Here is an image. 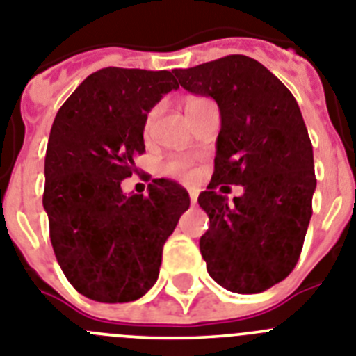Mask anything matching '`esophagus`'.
<instances>
[{
    "label": "esophagus",
    "instance_id": "esophagus-1",
    "mask_svg": "<svg viewBox=\"0 0 356 356\" xmlns=\"http://www.w3.org/2000/svg\"><path fill=\"white\" fill-rule=\"evenodd\" d=\"M188 193H190V202H192V204H195L197 197H199V192H197L195 188H190V190H188Z\"/></svg>",
    "mask_w": 356,
    "mask_h": 356
}]
</instances>
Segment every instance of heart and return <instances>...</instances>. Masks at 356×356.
Masks as SVG:
<instances>
[{
	"label": "heart",
	"mask_w": 356,
	"mask_h": 356,
	"mask_svg": "<svg viewBox=\"0 0 356 356\" xmlns=\"http://www.w3.org/2000/svg\"><path fill=\"white\" fill-rule=\"evenodd\" d=\"M202 97H190V99H186V108H192V106H195V104L202 103ZM161 113V106H154V108L148 112V115H146V121H145V136L148 137L152 134V130H154V124L155 121H157V118H159ZM166 172L172 173V175H177V177H188L190 175V172H188V164L184 163V161H170L168 164H166Z\"/></svg>",
	"instance_id": "b5f03b06"
}]
</instances>
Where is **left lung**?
Masks as SVG:
<instances>
[{"label": "left lung", "instance_id": "left-lung-1", "mask_svg": "<svg viewBox=\"0 0 356 356\" xmlns=\"http://www.w3.org/2000/svg\"><path fill=\"white\" fill-rule=\"evenodd\" d=\"M188 92L220 110L215 172L199 204L210 217L201 237L208 273L234 293H261L284 280L312 219L313 146L293 94L255 59L234 54L175 70ZM241 184L234 203L214 192Z\"/></svg>", "mask_w": 356, "mask_h": 356}]
</instances>
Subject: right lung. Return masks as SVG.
<instances>
[{
    "instance_id": "add662e5",
    "label": "right lung",
    "mask_w": 356,
    "mask_h": 356,
    "mask_svg": "<svg viewBox=\"0 0 356 356\" xmlns=\"http://www.w3.org/2000/svg\"><path fill=\"white\" fill-rule=\"evenodd\" d=\"M177 88L168 70L101 68L54 119L43 192L50 243L68 282L92 300L141 298L190 206L186 190L166 179H154L148 195H124L121 188L145 152L146 113Z\"/></svg>"
}]
</instances>
